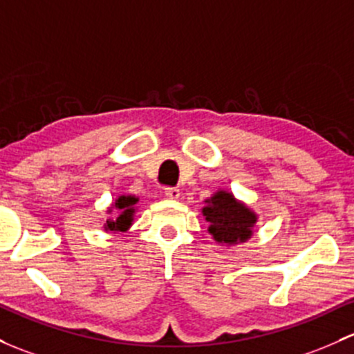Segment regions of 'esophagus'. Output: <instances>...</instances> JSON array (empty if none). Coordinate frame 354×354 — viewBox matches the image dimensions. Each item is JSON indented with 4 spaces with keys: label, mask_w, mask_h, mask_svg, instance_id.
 Here are the masks:
<instances>
[{
    "label": "esophagus",
    "mask_w": 354,
    "mask_h": 354,
    "mask_svg": "<svg viewBox=\"0 0 354 354\" xmlns=\"http://www.w3.org/2000/svg\"><path fill=\"white\" fill-rule=\"evenodd\" d=\"M165 195L169 200H178V198H180V189H178V188H166Z\"/></svg>",
    "instance_id": "1"
}]
</instances>
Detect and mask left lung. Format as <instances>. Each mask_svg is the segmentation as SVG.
Returning a JSON list of instances; mask_svg holds the SVG:
<instances>
[{"label":"left lung","instance_id":"8db88e82","mask_svg":"<svg viewBox=\"0 0 354 354\" xmlns=\"http://www.w3.org/2000/svg\"><path fill=\"white\" fill-rule=\"evenodd\" d=\"M202 214L208 222V234L215 243L227 248L248 243L258 222V214L252 208L237 200L232 192L222 188L205 200Z\"/></svg>","mask_w":354,"mask_h":354}]
</instances>
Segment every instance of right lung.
Listing matches in <instances>:
<instances>
[{"label":"right lung","mask_w":354,"mask_h":354,"mask_svg":"<svg viewBox=\"0 0 354 354\" xmlns=\"http://www.w3.org/2000/svg\"><path fill=\"white\" fill-rule=\"evenodd\" d=\"M137 203H139V196L136 195H127V193H122L115 198V202H111V205L106 208V214L110 215L109 218L103 224V229L106 232H127V230L133 224V217H136L137 212ZM111 213H117V216L111 217Z\"/></svg>","instance_id":"obj_1"}]
</instances>
